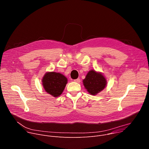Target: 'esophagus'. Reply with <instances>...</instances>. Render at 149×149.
I'll return each instance as SVG.
<instances>
[{"mask_svg":"<svg viewBox=\"0 0 149 149\" xmlns=\"http://www.w3.org/2000/svg\"><path fill=\"white\" fill-rule=\"evenodd\" d=\"M74 81L75 82H77V83H79V82H80V79H79V78H77V79H74Z\"/></svg>","mask_w":149,"mask_h":149,"instance_id":"esophagus-1","label":"esophagus"}]
</instances>
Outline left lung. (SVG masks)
I'll return each mask as SVG.
<instances>
[{
	"label": "left lung",
	"instance_id": "obj_1",
	"mask_svg": "<svg viewBox=\"0 0 149 149\" xmlns=\"http://www.w3.org/2000/svg\"><path fill=\"white\" fill-rule=\"evenodd\" d=\"M84 86L91 95H96L101 91L106 86V79L101 73L94 70L89 71L83 80Z\"/></svg>",
	"mask_w": 149,
	"mask_h": 149
}]
</instances>
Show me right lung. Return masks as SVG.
I'll list each match as a JSON object with an SVG mask.
<instances>
[{
	"label": "right lung",
	"mask_w": 149,
	"mask_h": 149,
	"mask_svg": "<svg viewBox=\"0 0 149 149\" xmlns=\"http://www.w3.org/2000/svg\"><path fill=\"white\" fill-rule=\"evenodd\" d=\"M67 78L60 73L47 72L42 79L45 90L54 97L59 96L64 90Z\"/></svg>",
	"instance_id": "add662e5"
}]
</instances>
